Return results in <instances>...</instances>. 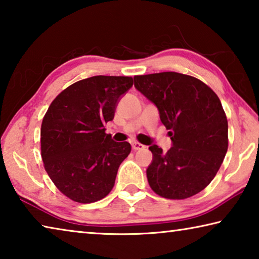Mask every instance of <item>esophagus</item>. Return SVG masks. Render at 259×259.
<instances>
[{
	"instance_id": "34e87169",
	"label": "esophagus",
	"mask_w": 259,
	"mask_h": 259,
	"mask_svg": "<svg viewBox=\"0 0 259 259\" xmlns=\"http://www.w3.org/2000/svg\"><path fill=\"white\" fill-rule=\"evenodd\" d=\"M131 145H133L134 151H140V150H144V148H145V146H144L143 144H140L138 142H134L133 144H131Z\"/></svg>"
}]
</instances>
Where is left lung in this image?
Returning <instances> with one entry per match:
<instances>
[{
  "label": "left lung",
  "mask_w": 259,
  "mask_h": 259,
  "mask_svg": "<svg viewBox=\"0 0 259 259\" xmlns=\"http://www.w3.org/2000/svg\"><path fill=\"white\" fill-rule=\"evenodd\" d=\"M135 87L159 109L172 146H150L147 181L157 195L182 200L204 190L224 161L229 124L218 96L199 78L176 72L137 75Z\"/></svg>",
  "instance_id": "obj_1"
}]
</instances>
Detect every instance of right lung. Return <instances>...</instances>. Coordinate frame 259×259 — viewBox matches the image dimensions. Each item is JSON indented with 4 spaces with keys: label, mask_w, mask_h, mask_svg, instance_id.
<instances>
[{
    "label": "right lung",
    "mask_w": 259,
    "mask_h": 259,
    "mask_svg": "<svg viewBox=\"0 0 259 259\" xmlns=\"http://www.w3.org/2000/svg\"><path fill=\"white\" fill-rule=\"evenodd\" d=\"M134 84L130 76L97 75L57 96L41 125V155L56 187L73 201L91 203L112 191L128 142L105 133L116 105Z\"/></svg>",
    "instance_id": "obj_1"
}]
</instances>
